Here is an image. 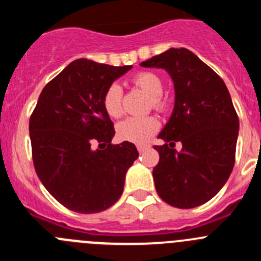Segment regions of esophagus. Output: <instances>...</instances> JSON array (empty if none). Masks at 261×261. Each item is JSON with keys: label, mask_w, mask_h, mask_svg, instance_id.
<instances>
[{"label": "esophagus", "mask_w": 261, "mask_h": 261, "mask_svg": "<svg viewBox=\"0 0 261 261\" xmlns=\"http://www.w3.org/2000/svg\"><path fill=\"white\" fill-rule=\"evenodd\" d=\"M149 145H137V150L140 151V153H144L145 150H146V149H149Z\"/></svg>", "instance_id": "34e87169"}]
</instances>
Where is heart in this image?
<instances>
[{"mask_svg":"<svg viewBox=\"0 0 261 261\" xmlns=\"http://www.w3.org/2000/svg\"><path fill=\"white\" fill-rule=\"evenodd\" d=\"M132 84L150 96L149 107L163 112L167 110L168 100L162 95L163 80L153 71H140L132 78ZM103 108L110 117L117 119L123 115V89L117 84H111L103 94ZM159 121L154 116L129 117L117 125V137L133 144L145 142L158 132Z\"/></svg>","mask_w":261,"mask_h":261,"instance_id":"obj_1","label":"heart"}]
</instances>
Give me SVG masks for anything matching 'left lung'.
Wrapping results in <instances>:
<instances>
[{"instance_id": "8db88e82", "label": "left lung", "mask_w": 261, "mask_h": 261, "mask_svg": "<svg viewBox=\"0 0 261 261\" xmlns=\"http://www.w3.org/2000/svg\"><path fill=\"white\" fill-rule=\"evenodd\" d=\"M162 68L175 87L172 115L154 146L159 162L153 170L159 197L171 206L196 208L225 186L235 163L239 119L222 78L186 48H170L141 62ZM181 142L182 150L174 144Z\"/></svg>"}]
</instances>
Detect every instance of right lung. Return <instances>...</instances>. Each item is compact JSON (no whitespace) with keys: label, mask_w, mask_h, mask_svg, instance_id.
Segmentation results:
<instances>
[{"label":"right lung","mask_w":261,"mask_h":261,"mask_svg":"<svg viewBox=\"0 0 261 261\" xmlns=\"http://www.w3.org/2000/svg\"><path fill=\"white\" fill-rule=\"evenodd\" d=\"M130 68L75 60L45 85L30 117L36 174L70 211L98 213L123 193L138 151L132 142L111 144L114 123L102 100L106 89Z\"/></svg>","instance_id":"obj_1"}]
</instances>
